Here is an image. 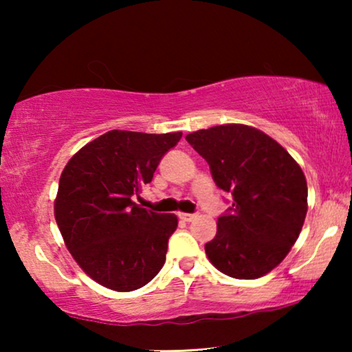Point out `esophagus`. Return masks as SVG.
Masks as SVG:
<instances>
[{
    "label": "esophagus",
    "instance_id": "1",
    "mask_svg": "<svg viewBox=\"0 0 352 352\" xmlns=\"http://www.w3.org/2000/svg\"><path fill=\"white\" fill-rule=\"evenodd\" d=\"M179 216L181 221H184V223H192V221L197 219V214H190V213H177Z\"/></svg>",
    "mask_w": 352,
    "mask_h": 352
}]
</instances>
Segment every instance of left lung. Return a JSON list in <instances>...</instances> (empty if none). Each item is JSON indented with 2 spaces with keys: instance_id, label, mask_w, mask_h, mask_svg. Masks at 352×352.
Here are the masks:
<instances>
[{
  "instance_id": "left-lung-1",
  "label": "left lung",
  "mask_w": 352,
  "mask_h": 352,
  "mask_svg": "<svg viewBox=\"0 0 352 352\" xmlns=\"http://www.w3.org/2000/svg\"><path fill=\"white\" fill-rule=\"evenodd\" d=\"M187 142L208 162L219 189L232 194L230 213L205 245L210 263L234 278L266 276L283 261L307 213V184L295 158L248 124L199 129Z\"/></svg>"
}]
</instances>
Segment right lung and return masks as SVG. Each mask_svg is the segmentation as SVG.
<instances>
[{"label":"right lung","mask_w":352,"mask_h":352,"mask_svg":"<svg viewBox=\"0 0 352 352\" xmlns=\"http://www.w3.org/2000/svg\"><path fill=\"white\" fill-rule=\"evenodd\" d=\"M182 133L112 129L81 147L60 175L56 223L76 264L99 285L138 290L160 272L176 214L133 201Z\"/></svg>","instance_id":"obj_1"}]
</instances>
